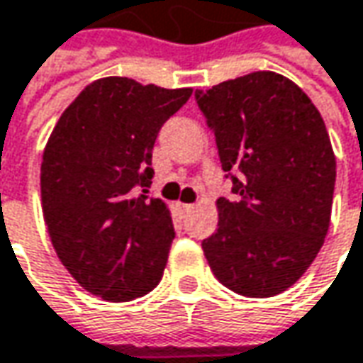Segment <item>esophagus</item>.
Wrapping results in <instances>:
<instances>
[{"label":"esophagus","mask_w":363,"mask_h":363,"mask_svg":"<svg viewBox=\"0 0 363 363\" xmlns=\"http://www.w3.org/2000/svg\"><path fill=\"white\" fill-rule=\"evenodd\" d=\"M177 207H179V211H181V213H189V211H193V209H195V205H191V203H179Z\"/></svg>","instance_id":"34e87169"}]
</instances>
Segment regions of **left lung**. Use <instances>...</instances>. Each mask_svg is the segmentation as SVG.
<instances>
[{"mask_svg":"<svg viewBox=\"0 0 363 363\" xmlns=\"http://www.w3.org/2000/svg\"><path fill=\"white\" fill-rule=\"evenodd\" d=\"M238 201L217 199L203 252L229 291L266 298L307 272L325 242L335 154L319 109L291 79L256 71L199 91Z\"/></svg>","mask_w":363,"mask_h":363,"instance_id":"obj_1","label":"left lung"}]
</instances>
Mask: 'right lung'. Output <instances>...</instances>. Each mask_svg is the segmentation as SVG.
I'll return each mask as SVG.
<instances>
[{"mask_svg": "<svg viewBox=\"0 0 363 363\" xmlns=\"http://www.w3.org/2000/svg\"><path fill=\"white\" fill-rule=\"evenodd\" d=\"M191 93L103 77L62 111L44 146L40 193L50 242L69 274L103 301H134L164 274L170 209L138 189L148 193L156 135Z\"/></svg>", "mask_w": 363, "mask_h": 363, "instance_id": "obj_1", "label": "right lung"}]
</instances>
